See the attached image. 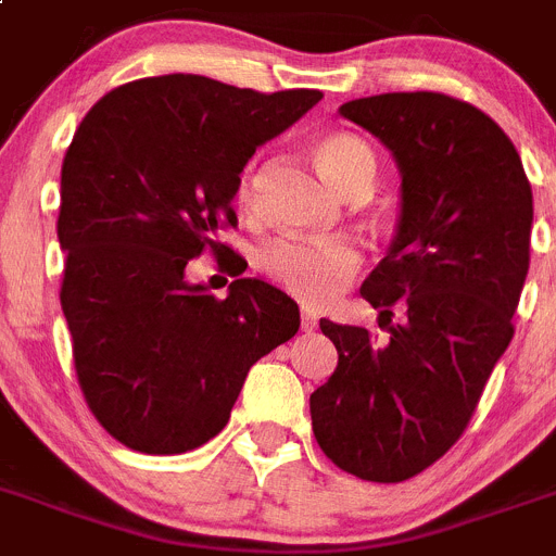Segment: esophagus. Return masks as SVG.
I'll use <instances>...</instances> for the list:
<instances>
[{
  "label": "esophagus",
  "instance_id": "1",
  "mask_svg": "<svg viewBox=\"0 0 556 556\" xmlns=\"http://www.w3.org/2000/svg\"><path fill=\"white\" fill-rule=\"evenodd\" d=\"M318 329V318H315L309 309H302V331H315Z\"/></svg>",
  "mask_w": 556,
  "mask_h": 556
}]
</instances>
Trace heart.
<instances>
[{"mask_svg": "<svg viewBox=\"0 0 556 556\" xmlns=\"http://www.w3.org/2000/svg\"><path fill=\"white\" fill-rule=\"evenodd\" d=\"M326 178L354 194L370 189L378 161L365 139L349 131H331L315 148ZM261 164L252 161L238 180L236 200L241 211H254L261 197ZM362 266V252L351 241H277L261 254V268L277 288L304 302L307 307H326L334 302L342 285L354 279Z\"/></svg>", "mask_w": 556, "mask_h": 556, "instance_id": "heart-1", "label": "heart"}]
</instances>
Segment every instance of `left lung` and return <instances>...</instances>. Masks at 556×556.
<instances>
[{"label": "left lung", "mask_w": 556, "mask_h": 556, "mask_svg": "<svg viewBox=\"0 0 556 556\" xmlns=\"http://www.w3.org/2000/svg\"><path fill=\"white\" fill-rule=\"evenodd\" d=\"M340 114L395 155L401 225L359 290L387 337L320 320L337 370L309 395V414L331 464L401 482L458 442L510 345L532 186L510 137L469 101L383 92L342 103ZM395 308L404 315L392 325Z\"/></svg>", "instance_id": "8db88e82"}]
</instances>
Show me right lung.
<instances>
[{"label": "right lung", "instance_id": "right-lung-1", "mask_svg": "<svg viewBox=\"0 0 556 556\" xmlns=\"http://www.w3.org/2000/svg\"><path fill=\"white\" fill-rule=\"evenodd\" d=\"M320 90L257 92L194 74L114 87L85 114L62 161L60 302L81 395L109 435L178 455L230 419L247 372L299 331V307L263 279L225 299L186 279L238 227L232 197L257 144L293 126Z\"/></svg>", "mask_w": 556, "mask_h": 556}]
</instances>
